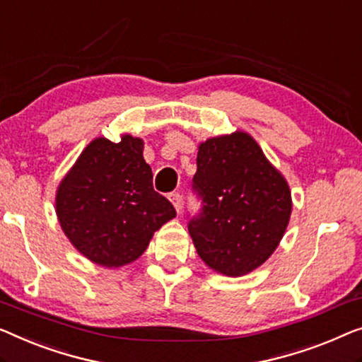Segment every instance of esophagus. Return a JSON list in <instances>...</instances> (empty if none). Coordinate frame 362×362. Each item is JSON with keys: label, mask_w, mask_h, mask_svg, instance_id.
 <instances>
[{"label": "esophagus", "mask_w": 362, "mask_h": 362, "mask_svg": "<svg viewBox=\"0 0 362 362\" xmlns=\"http://www.w3.org/2000/svg\"><path fill=\"white\" fill-rule=\"evenodd\" d=\"M170 201L173 202V206H175L176 212L180 214V212H181V207H182V197H181V194H180V192H171V194H170Z\"/></svg>", "instance_id": "obj_1"}]
</instances>
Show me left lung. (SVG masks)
I'll return each mask as SVG.
<instances>
[{
    "label": "left lung",
    "mask_w": 362,
    "mask_h": 362,
    "mask_svg": "<svg viewBox=\"0 0 362 362\" xmlns=\"http://www.w3.org/2000/svg\"><path fill=\"white\" fill-rule=\"evenodd\" d=\"M192 191L202 207L187 230L209 268L238 277L274 253L291 218V189L251 135L233 132L199 145Z\"/></svg>",
    "instance_id": "1"
}]
</instances>
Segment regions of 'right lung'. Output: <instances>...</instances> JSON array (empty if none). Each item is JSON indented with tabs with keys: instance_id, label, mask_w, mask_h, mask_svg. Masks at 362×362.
Instances as JSON below:
<instances>
[{
	"instance_id": "add662e5",
	"label": "right lung",
	"mask_w": 362,
	"mask_h": 362,
	"mask_svg": "<svg viewBox=\"0 0 362 362\" xmlns=\"http://www.w3.org/2000/svg\"><path fill=\"white\" fill-rule=\"evenodd\" d=\"M57 217L71 245L93 263L120 268L144 253L153 233L176 217L168 199L153 189L144 140L99 137L83 150L62 180Z\"/></svg>"
}]
</instances>
